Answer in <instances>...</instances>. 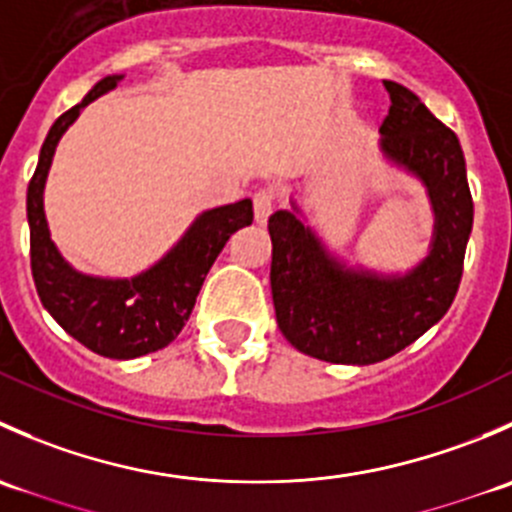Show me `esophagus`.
<instances>
[{"mask_svg": "<svg viewBox=\"0 0 512 512\" xmlns=\"http://www.w3.org/2000/svg\"><path fill=\"white\" fill-rule=\"evenodd\" d=\"M252 203H255V223L265 225L270 220L272 208H275V195H272V190H260Z\"/></svg>", "mask_w": 512, "mask_h": 512, "instance_id": "1", "label": "esophagus"}]
</instances>
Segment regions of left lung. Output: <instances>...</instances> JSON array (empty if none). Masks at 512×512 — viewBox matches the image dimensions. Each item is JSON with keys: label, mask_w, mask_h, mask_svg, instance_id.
Returning a JSON list of instances; mask_svg holds the SVG:
<instances>
[{"label": "left lung", "mask_w": 512, "mask_h": 512, "mask_svg": "<svg viewBox=\"0 0 512 512\" xmlns=\"http://www.w3.org/2000/svg\"><path fill=\"white\" fill-rule=\"evenodd\" d=\"M384 89L391 106L376 151L426 190L433 213L426 255L391 272L349 262L294 198L292 210L267 223L277 324L294 349L329 364H376L441 322L461 285L471 237L473 200L456 133L406 86L384 81Z\"/></svg>", "instance_id": "1"}]
</instances>
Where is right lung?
<instances>
[{"label": "right lung", "mask_w": 512, "mask_h": 512, "mask_svg": "<svg viewBox=\"0 0 512 512\" xmlns=\"http://www.w3.org/2000/svg\"><path fill=\"white\" fill-rule=\"evenodd\" d=\"M118 81H123V74L103 76L84 101L54 121L27 190V218L32 275L46 312L91 352L108 359H138L178 337L225 242L232 232L252 223V200L203 210L160 260L133 277L76 270L51 240L44 213L46 178L61 136L91 101L116 89Z\"/></svg>", "instance_id": "right-lung-1"}]
</instances>
